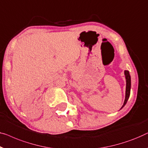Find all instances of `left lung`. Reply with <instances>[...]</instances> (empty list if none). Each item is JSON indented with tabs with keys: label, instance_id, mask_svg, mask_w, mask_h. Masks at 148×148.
<instances>
[{
	"label": "left lung",
	"instance_id": "obj_1",
	"mask_svg": "<svg viewBox=\"0 0 148 148\" xmlns=\"http://www.w3.org/2000/svg\"><path fill=\"white\" fill-rule=\"evenodd\" d=\"M124 74H125V79H126V89H125V101H124L123 106L121 107L122 109L124 106H125L126 103H127L128 99H129L130 95V90H131V77H130V72L128 71L125 70L124 71Z\"/></svg>",
	"mask_w": 148,
	"mask_h": 148
}]
</instances>
